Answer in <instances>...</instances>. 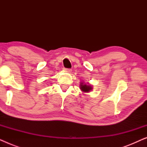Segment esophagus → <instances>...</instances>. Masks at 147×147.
Masks as SVG:
<instances>
[{"label":"esophagus","instance_id":"1","mask_svg":"<svg viewBox=\"0 0 147 147\" xmlns=\"http://www.w3.org/2000/svg\"><path fill=\"white\" fill-rule=\"evenodd\" d=\"M64 70H65V71H67L68 72H71V69H67V68H64Z\"/></svg>","mask_w":147,"mask_h":147}]
</instances>
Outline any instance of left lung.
<instances>
[{
	"mask_svg": "<svg viewBox=\"0 0 147 147\" xmlns=\"http://www.w3.org/2000/svg\"><path fill=\"white\" fill-rule=\"evenodd\" d=\"M80 89L84 92H88L92 89V88L91 87V86H88L86 85V84H84L83 83H81V85H80Z\"/></svg>",
	"mask_w": 147,
	"mask_h": 147,
	"instance_id": "left-lung-1",
	"label": "left lung"
}]
</instances>
